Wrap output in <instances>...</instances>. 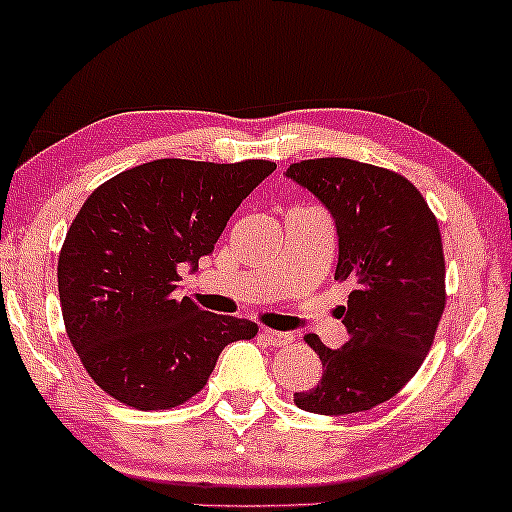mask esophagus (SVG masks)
I'll return each instance as SVG.
<instances>
[{
  "mask_svg": "<svg viewBox=\"0 0 512 512\" xmlns=\"http://www.w3.org/2000/svg\"><path fill=\"white\" fill-rule=\"evenodd\" d=\"M261 338L272 348H284V345L294 343V334H284V331H275V329H263Z\"/></svg>",
  "mask_w": 512,
  "mask_h": 512,
  "instance_id": "34e87169",
  "label": "esophagus"
}]
</instances>
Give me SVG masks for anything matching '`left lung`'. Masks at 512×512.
<instances>
[{
	"instance_id": "1",
	"label": "left lung",
	"mask_w": 512,
	"mask_h": 512,
	"mask_svg": "<svg viewBox=\"0 0 512 512\" xmlns=\"http://www.w3.org/2000/svg\"><path fill=\"white\" fill-rule=\"evenodd\" d=\"M287 176L334 216V280L353 287L336 308L348 343L331 350L305 336L324 374L294 402L324 416L374 409L407 386L433 345L447 303L440 225L416 185L390 169L320 157L289 164Z\"/></svg>"
}]
</instances>
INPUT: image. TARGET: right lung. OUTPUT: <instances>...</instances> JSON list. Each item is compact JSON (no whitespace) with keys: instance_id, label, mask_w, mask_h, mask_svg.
I'll return each instance as SVG.
<instances>
[{"instance_id":"add662e5","label":"right lung","mask_w":512,"mask_h":512,"mask_svg":"<svg viewBox=\"0 0 512 512\" xmlns=\"http://www.w3.org/2000/svg\"><path fill=\"white\" fill-rule=\"evenodd\" d=\"M155 159L91 192L58 256V294L72 348L117 402L171 409L207 386L218 355L254 338L251 320L207 313L178 298V268L214 251L242 199L275 171Z\"/></svg>"}]
</instances>
